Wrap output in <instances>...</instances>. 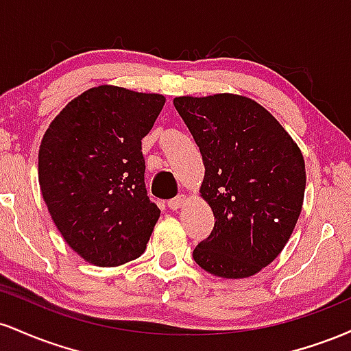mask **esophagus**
<instances>
[{
  "label": "esophagus",
  "instance_id": "obj_1",
  "mask_svg": "<svg viewBox=\"0 0 351 351\" xmlns=\"http://www.w3.org/2000/svg\"><path fill=\"white\" fill-rule=\"evenodd\" d=\"M184 203H186V196L178 195V196H176V198H173V199L168 201V208L173 209V211H176V209H180Z\"/></svg>",
  "mask_w": 351,
  "mask_h": 351
}]
</instances>
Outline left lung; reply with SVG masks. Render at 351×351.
Masks as SVG:
<instances>
[{"mask_svg":"<svg viewBox=\"0 0 351 351\" xmlns=\"http://www.w3.org/2000/svg\"><path fill=\"white\" fill-rule=\"evenodd\" d=\"M173 104L199 147V193L215 215L193 259L213 276L251 277L279 256L300 216V148L272 114L243 95H183Z\"/></svg>","mask_w":351,"mask_h":351,"instance_id":"8db88e82","label":"left lung"}]
</instances>
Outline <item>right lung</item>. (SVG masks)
<instances>
[{
  "instance_id": "1",
  "label": "right lung",
  "mask_w": 351,
  "mask_h": 351,
  "mask_svg": "<svg viewBox=\"0 0 351 351\" xmlns=\"http://www.w3.org/2000/svg\"><path fill=\"white\" fill-rule=\"evenodd\" d=\"M163 106L160 94L92 87L43 136V198L64 241L87 263L115 267L147 249L160 209L145 188L142 138Z\"/></svg>"
}]
</instances>
